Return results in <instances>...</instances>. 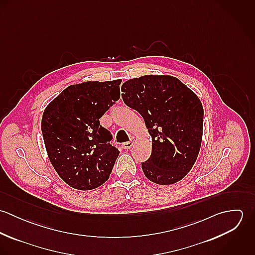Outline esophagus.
<instances>
[{"label":"esophagus","instance_id":"obj_1","mask_svg":"<svg viewBox=\"0 0 255 255\" xmlns=\"http://www.w3.org/2000/svg\"><path fill=\"white\" fill-rule=\"evenodd\" d=\"M133 139L131 138L129 141H128V142H125V143H123V148L124 149H130L131 148V146L133 145Z\"/></svg>","mask_w":255,"mask_h":255}]
</instances>
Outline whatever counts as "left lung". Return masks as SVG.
<instances>
[{"label": "left lung", "mask_w": 255, "mask_h": 255, "mask_svg": "<svg viewBox=\"0 0 255 255\" xmlns=\"http://www.w3.org/2000/svg\"><path fill=\"white\" fill-rule=\"evenodd\" d=\"M127 106L137 111L152 137L149 159L141 163L146 178L158 184L181 181L198 156L203 131L199 98L171 75H143L122 85Z\"/></svg>", "instance_id": "obj_1"}]
</instances>
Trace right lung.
Masks as SVG:
<instances>
[{"label":"right lung","instance_id":"obj_1","mask_svg":"<svg viewBox=\"0 0 255 255\" xmlns=\"http://www.w3.org/2000/svg\"><path fill=\"white\" fill-rule=\"evenodd\" d=\"M122 80L87 81L66 88L44 111L41 130L48 157L73 188L89 190L109 179L120 151L99 119L120 99Z\"/></svg>","mask_w":255,"mask_h":255}]
</instances>
